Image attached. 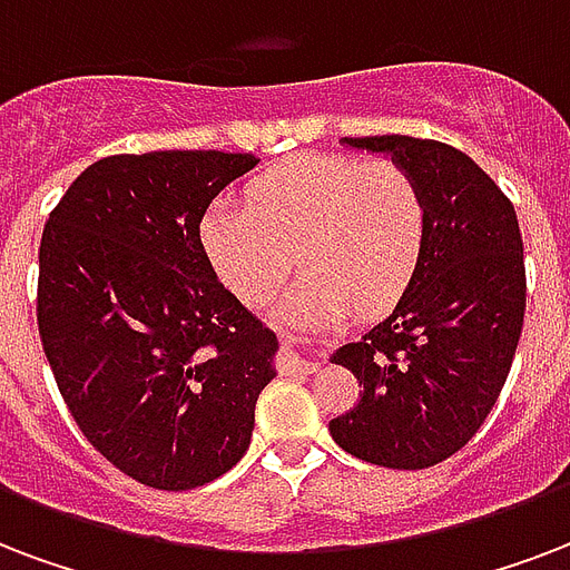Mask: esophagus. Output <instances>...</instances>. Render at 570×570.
<instances>
[{
	"label": "esophagus",
	"mask_w": 570,
	"mask_h": 570,
	"mask_svg": "<svg viewBox=\"0 0 570 570\" xmlns=\"http://www.w3.org/2000/svg\"><path fill=\"white\" fill-rule=\"evenodd\" d=\"M284 346H286V353H289V362H293L298 371L304 373L316 371V364H320V350H316L311 337H304V334L298 332H286Z\"/></svg>",
	"instance_id": "1"
}]
</instances>
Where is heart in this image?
I'll list each match as a JSON object with an SVG mask.
<instances>
[{"label": "heart", "mask_w": 570, "mask_h": 570, "mask_svg": "<svg viewBox=\"0 0 570 570\" xmlns=\"http://www.w3.org/2000/svg\"><path fill=\"white\" fill-rule=\"evenodd\" d=\"M428 238V203L394 160L302 155L256 176L247 206L217 199L203 217V247L220 281L250 304L268 302L304 272L284 316H334L353 302L373 311L410 286Z\"/></svg>", "instance_id": "heart-1"}]
</instances>
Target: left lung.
I'll return each mask as SVG.
<instances>
[{
    "instance_id": "1",
    "label": "left lung",
    "mask_w": 570,
    "mask_h": 570,
    "mask_svg": "<svg viewBox=\"0 0 570 570\" xmlns=\"http://www.w3.org/2000/svg\"><path fill=\"white\" fill-rule=\"evenodd\" d=\"M343 142L410 169L428 203V238L394 311L332 355L362 394L328 430L376 466H436L475 436L514 362L527 314L517 212L454 146L403 134Z\"/></svg>"
}]
</instances>
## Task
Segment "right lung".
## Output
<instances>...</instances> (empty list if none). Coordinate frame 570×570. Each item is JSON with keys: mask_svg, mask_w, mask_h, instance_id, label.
I'll return each mask as SVG.
<instances>
[{"mask_svg": "<svg viewBox=\"0 0 570 570\" xmlns=\"http://www.w3.org/2000/svg\"><path fill=\"white\" fill-rule=\"evenodd\" d=\"M256 164L112 155L43 224V355L82 436L146 488H203L236 466L275 380V332L217 281L199 238L208 203Z\"/></svg>", "mask_w": 570, "mask_h": 570, "instance_id": "add662e5", "label": "right lung"}]
</instances>
